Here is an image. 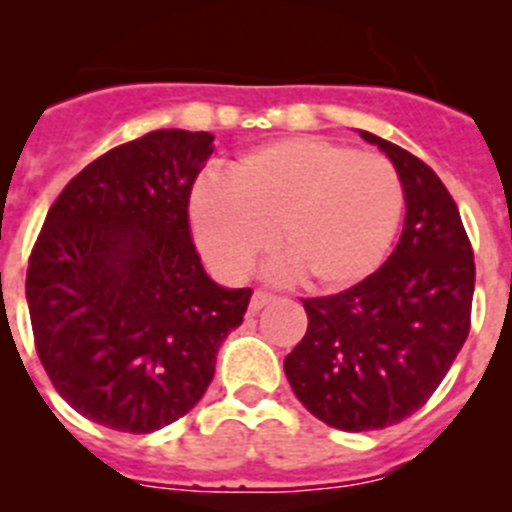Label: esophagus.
Instances as JSON below:
<instances>
[{
    "instance_id": "obj_1",
    "label": "esophagus",
    "mask_w": 512,
    "mask_h": 512,
    "mask_svg": "<svg viewBox=\"0 0 512 512\" xmlns=\"http://www.w3.org/2000/svg\"><path fill=\"white\" fill-rule=\"evenodd\" d=\"M277 300V295H271V292H264V289H256L251 297V312H259L261 307H266L269 302Z\"/></svg>"
}]
</instances>
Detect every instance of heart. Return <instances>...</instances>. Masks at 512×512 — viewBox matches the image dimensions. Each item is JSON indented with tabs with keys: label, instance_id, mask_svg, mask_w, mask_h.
Instances as JSON below:
<instances>
[{
	"label": "heart",
	"instance_id": "obj_1",
	"mask_svg": "<svg viewBox=\"0 0 512 512\" xmlns=\"http://www.w3.org/2000/svg\"><path fill=\"white\" fill-rule=\"evenodd\" d=\"M194 238L212 266L243 277L277 253L307 289L336 292L382 264L402 217V184L387 158L323 138H287L246 153L228 187L192 194Z\"/></svg>",
	"mask_w": 512,
	"mask_h": 512
}]
</instances>
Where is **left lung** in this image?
Listing matches in <instances>:
<instances>
[{"label": "left lung", "instance_id": "8db88e82", "mask_svg": "<svg viewBox=\"0 0 512 512\" xmlns=\"http://www.w3.org/2000/svg\"><path fill=\"white\" fill-rule=\"evenodd\" d=\"M405 192L400 243L338 295L302 300L307 333L284 359L297 400L338 431H379L423 408L472 325L474 253L449 189L418 156L361 130Z\"/></svg>", "mask_w": 512, "mask_h": 512}]
</instances>
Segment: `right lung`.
Returning a JSON list of instances; mask_svg holds the SVG:
<instances>
[{"label": "right lung", "mask_w": 512, "mask_h": 512, "mask_svg": "<svg viewBox=\"0 0 512 512\" xmlns=\"http://www.w3.org/2000/svg\"><path fill=\"white\" fill-rule=\"evenodd\" d=\"M210 133L153 130L112 148L53 202L30 253L35 351L76 413L153 433L202 400L251 289L202 269L189 194Z\"/></svg>", "instance_id": "right-lung-1"}]
</instances>
